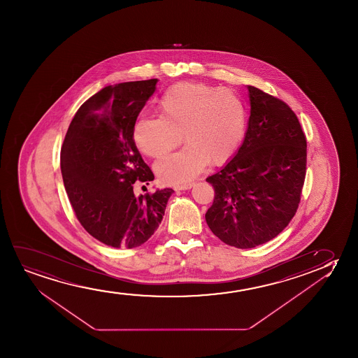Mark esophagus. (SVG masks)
Here are the masks:
<instances>
[{"instance_id": "1", "label": "esophagus", "mask_w": 358, "mask_h": 358, "mask_svg": "<svg viewBox=\"0 0 358 358\" xmlns=\"http://www.w3.org/2000/svg\"><path fill=\"white\" fill-rule=\"evenodd\" d=\"M193 187V183H186V185H181V186H175V191H186Z\"/></svg>"}]
</instances>
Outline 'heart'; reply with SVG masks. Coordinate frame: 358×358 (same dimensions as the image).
I'll return each mask as SVG.
<instances>
[{
	"mask_svg": "<svg viewBox=\"0 0 358 358\" xmlns=\"http://www.w3.org/2000/svg\"><path fill=\"white\" fill-rule=\"evenodd\" d=\"M160 117L138 118L133 141L149 157L181 152L155 164L157 177L165 183H181L196 177L206 162L219 166L240 145L245 131V108L229 89L210 84L181 82L167 88L157 101Z\"/></svg>",
	"mask_w": 358,
	"mask_h": 358,
	"instance_id": "1",
	"label": "heart"
}]
</instances>
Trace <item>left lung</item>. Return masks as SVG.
Listing matches in <instances>:
<instances>
[{
    "label": "left lung",
    "instance_id": "1",
    "mask_svg": "<svg viewBox=\"0 0 358 358\" xmlns=\"http://www.w3.org/2000/svg\"><path fill=\"white\" fill-rule=\"evenodd\" d=\"M250 116L234 159L208 177L214 201L206 220L226 245L253 248L279 235L299 209L307 141L289 105L248 85Z\"/></svg>",
    "mask_w": 358,
    "mask_h": 358
}]
</instances>
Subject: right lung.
Wrapping results in <instances>:
<instances>
[{"label": "right lung", "mask_w": 358, "mask_h": 358, "mask_svg": "<svg viewBox=\"0 0 358 358\" xmlns=\"http://www.w3.org/2000/svg\"><path fill=\"white\" fill-rule=\"evenodd\" d=\"M157 79L108 85L79 108L61 149V172L84 229L115 248H134L157 231L173 191L136 196L154 180L133 141V127Z\"/></svg>", "instance_id": "1"}]
</instances>
